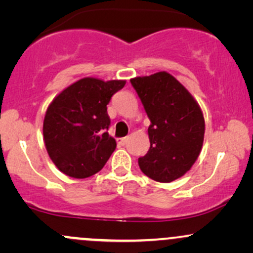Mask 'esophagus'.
<instances>
[{
	"label": "esophagus",
	"mask_w": 253,
	"mask_h": 253,
	"mask_svg": "<svg viewBox=\"0 0 253 253\" xmlns=\"http://www.w3.org/2000/svg\"><path fill=\"white\" fill-rule=\"evenodd\" d=\"M127 143V138H120V139H118V144L119 145H121V146H124L125 144Z\"/></svg>",
	"instance_id": "obj_1"
}]
</instances>
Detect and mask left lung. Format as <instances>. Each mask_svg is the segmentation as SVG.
I'll use <instances>...</instances> for the list:
<instances>
[{"instance_id":"8db88e82","label":"left lung","mask_w":253,"mask_h":253,"mask_svg":"<svg viewBox=\"0 0 253 253\" xmlns=\"http://www.w3.org/2000/svg\"><path fill=\"white\" fill-rule=\"evenodd\" d=\"M149 117L150 149L140 169L157 182L175 181L190 170L202 150L205 118L193 95L172 75L159 71L130 80Z\"/></svg>"}]
</instances>
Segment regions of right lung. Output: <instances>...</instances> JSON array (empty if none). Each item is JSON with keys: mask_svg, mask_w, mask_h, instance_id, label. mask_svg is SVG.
I'll list each match as a JSON object with an SVG mask.
<instances>
[{"mask_svg": "<svg viewBox=\"0 0 253 253\" xmlns=\"http://www.w3.org/2000/svg\"><path fill=\"white\" fill-rule=\"evenodd\" d=\"M125 80L84 77L60 91L43 118V143L53 164L65 175L86 178L98 172L117 147L107 132V104Z\"/></svg>", "mask_w": 253, "mask_h": 253, "instance_id": "right-lung-1", "label": "right lung"}]
</instances>
